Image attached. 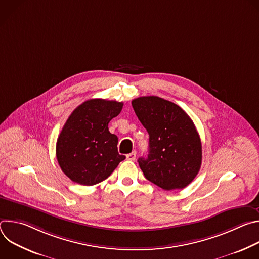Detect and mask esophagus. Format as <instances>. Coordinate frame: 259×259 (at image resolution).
<instances>
[{"label":"esophagus","instance_id":"obj_1","mask_svg":"<svg viewBox=\"0 0 259 259\" xmlns=\"http://www.w3.org/2000/svg\"><path fill=\"white\" fill-rule=\"evenodd\" d=\"M126 158H127V160H129V161H134V160L136 159V152H132V153L128 154V155L126 156Z\"/></svg>","mask_w":259,"mask_h":259}]
</instances>
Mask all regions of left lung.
<instances>
[{
  "label": "left lung",
  "mask_w": 259,
  "mask_h": 259,
  "mask_svg": "<svg viewBox=\"0 0 259 259\" xmlns=\"http://www.w3.org/2000/svg\"><path fill=\"white\" fill-rule=\"evenodd\" d=\"M132 106L150 135V154L138 159L145 178L164 191L188 187L202 164V143L192 119L158 96L135 98Z\"/></svg>",
  "instance_id": "obj_1"
}]
</instances>
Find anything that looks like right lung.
Returning a JSON list of instances; mask_svg holds the SVG:
<instances>
[{
    "label": "right lung",
    "instance_id": "obj_1",
    "mask_svg": "<svg viewBox=\"0 0 259 259\" xmlns=\"http://www.w3.org/2000/svg\"><path fill=\"white\" fill-rule=\"evenodd\" d=\"M122 108L123 102L95 98L70 114L56 142L58 164L70 180L94 186L126 159L118 153L117 135L108 131V123Z\"/></svg>",
    "mask_w": 259,
    "mask_h": 259
}]
</instances>
